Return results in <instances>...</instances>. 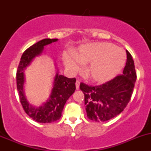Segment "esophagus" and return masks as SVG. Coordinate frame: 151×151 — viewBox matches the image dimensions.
Wrapping results in <instances>:
<instances>
[{
    "instance_id": "esophagus-1",
    "label": "esophagus",
    "mask_w": 151,
    "mask_h": 151,
    "mask_svg": "<svg viewBox=\"0 0 151 151\" xmlns=\"http://www.w3.org/2000/svg\"><path fill=\"white\" fill-rule=\"evenodd\" d=\"M76 88H77V90H78L79 88H80V82L79 81V80H77L76 81Z\"/></svg>"
}]
</instances>
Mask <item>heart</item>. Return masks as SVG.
I'll use <instances>...</instances> for the list:
<instances>
[{"mask_svg":"<svg viewBox=\"0 0 151 151\" xmlns=\"http://www.w3.org/2000/svg\"><path fill=\"white\" fill-rule=\"evenodd\" d=\"M63 61L70 72H75L82 63H89L85 68L88 79L96 83H104L116 77L126 63V54L121 48L107 42L85 45L77 55L65 54Z\"/></svg>","mask_w":151,"mask_h":151,"instance_id":"obj_1","label":"heart"}]
</instances>
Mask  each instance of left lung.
<instances>
[{"label":"left lung","instance_id":"8db88e82","mask_svg":"<svg viewBox=\"0 0 151 151\" xmlns=\"http://www.w3.org/2000/svg\"><path fill=\"white\" fill-rule=\"evenodd\" d=\"M127 60L123 74L98 86L81 83L87 116L96 122L109 121L119 115L129 102L137 80L133 58L126 50Z\"/></svg>","mask_w":151,"mask_h":151}]
</instances>
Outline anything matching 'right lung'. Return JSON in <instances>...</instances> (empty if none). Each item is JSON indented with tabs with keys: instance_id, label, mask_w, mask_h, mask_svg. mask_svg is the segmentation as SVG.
<instances>
[{
	"instance_id": "1",
	"label": "right lung",
	"mask_w": 151,
	"mask_h": 151,
	"mask_svg": "<svg viewBox=\"0 0 151 151\" xmlns=\"http://www.w3.org/2000/svg\"><path fill=\"white\" fill-rule=\"evenodd\" d=\"M58 40V39H42L27 49L21 57L17 70V88L21 104L28 115L39 123H52L60 119L66 101L76 89L75 78H68L63 75H59L58 71H57L51 94L45 104L40 106H35L29 104L25 98L23 90L25 83L24 71L34 58L42 55L45 46Z\"/></svg>"
}]
</instances>
